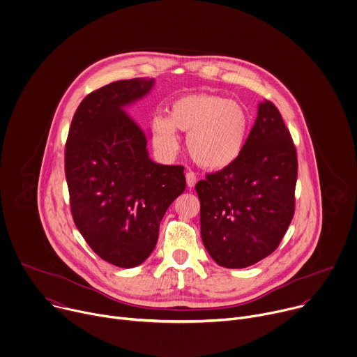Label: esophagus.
I'll return each instance as SVG.
<instances>
[{
    "mask_svg": "<svg viewBox=\"0 0 357 357\" xmlns=\"http://www.w3.org/2000/svg\"><path fill=\"white\" fill-rule=\"evenodd\" d=\"M185 180H187V185H188L190 188H192V187L195 185V183H197V174H195L194 172H187Z\"/></svg>",
    "mask_w": 357,
    "mask_h": 357,
    "instance_id": "34e87169",
    "label": "esophagus"
}]
</instances>
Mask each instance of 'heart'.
<instances>
[{"label": "heart", "mask_w": 357, "mask_h": 357, "mask_svg": "<svg viewBox=\"0 0 357 357\" xmlns=\"http://www.w3.org/2000/svg\"><path fill=\"white\" fill-rule=\"evenodd\" d=\"M250 117L245 107L213 93H190L176 99L167 116L152 120L156 146L165 153L178 149L177 130L187 132L192 160L208 170H222L241 155L248 137Z\"/></svg>", "instance_id": "b5f03b06"}]
</instances>
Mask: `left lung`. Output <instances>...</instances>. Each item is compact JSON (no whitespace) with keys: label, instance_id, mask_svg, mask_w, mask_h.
<instances>
[{"label":"left lung","instance_id":"obj_1","mask_svg":"<svg viewBox=\"0 0 357 357\" xmlns=\"http://www.w3.org/2000/svg\"><path fill=\"white\" fill-rule=\"evenodd\" d=\"M296 180L290 132L265 100L238 159L195 185L202 243L218 265L245 268L278 248L294 215Z\"/></svg>","mask_w":357,"mask_h":357}]
</instances>
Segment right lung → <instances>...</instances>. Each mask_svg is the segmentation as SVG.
Segmentation results:
<instances>
[{"label":"right lung","mask_w":357,"mask_h":357,"mask_svg":"<svg viewBox=\"0 0 357 357\" xmlns=\"http://www.w3.org/2000/svg\"><path fill=\"white\" fill-rule=\"evenodd\" d=\"M153 85L151 78H135L89 93L66 144L74 222L89 247L120 268L151 255L167 208L185 190L184 167L151 160L144 131L124 112Z\"/></svg>","instance_id":"right-lung-1"}]
</instances>
